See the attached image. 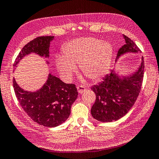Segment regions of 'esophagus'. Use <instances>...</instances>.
Listing matches in <instances>:
<instances>
[{"instance_id":"34e87169","label":"esophagus","mask_w":159,"mask_h":159,"mask_svg":"<svg viewBox=\"0 0 159 159\" xmlns=\"http://www.w3.org/2000/svg\"><path fill=\"white\" fill-rule=\"evenodd\" d=\"M77 89L79 93H83L84 92L86 91V88L84 86H78Z\"/></svg>"}]
</instances>
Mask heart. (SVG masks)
<instances>
[{"instance_id": "1", "label": "heart", "mask_w": 159, "mask_h": 159, "mask_svg": "<svg viewBox=\"0 0 159 159\" xmlns=\"http://www.w3.org/2000/svg\"><path fill=\"white\" fill-rule=\"evenodd\" d=\"M63 56L57 55V68L66 79L71 78L79 63L81 73L93 81L100 80L109 70L113 48L109 41L91 37L74 39L62 47Z\"/></svg>"}]
</instances>
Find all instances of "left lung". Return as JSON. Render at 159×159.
Returning a JSON list of instances; mask_svg holds the SVG:
<instances>
[{"label": "left lung", "instance_id": "obj_1", "mask_svg": "<svg viewBox=\"0 0 159 159\" xmlns=\"http://www.w3.org/2000/svg\"><path fill=\"white\" fill-rule=\"evenodd\" d=\"M123 37L125 44L119 49L116 61L126 53L140 52L131 39L125 35ZM144 68L142 57L141 64L134 73L122 76L113 70L102 82L93 86L91 89L95 93L96 99L91 108L92 116L98 121L106 122L116 121L126 115L140 93Z\"/></svg>", "mask_w": 159, "mask_h": 159}]
</instances>
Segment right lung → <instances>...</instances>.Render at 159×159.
Instances as JSON below:
<instances>
[{
    "label": "right lung",
    "mask_w": 159,
    "mask_h": 159,
    "mask_svg": "<svg viewBox=\"0 0 159 159\" xmlns=\"http://www.w3.org/2000/svg\"><path fill=\"white\" fill-rule=\"evenodd\" d=\"M53 39V36H46L30 41L15 59L14 66L30 53L49 57V47ZM13 86L18 101L25 112L37 123L46 127H55L64 123L69 117L71 105L78 95L75 85L66 84L50 73L46 83L37 91H25L14 78Z\"/></svg>",
    "instance_id": "add662e5"
}]
</instances>
